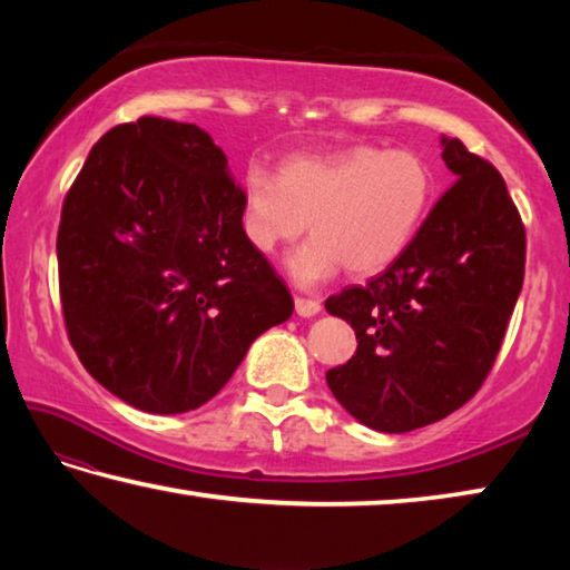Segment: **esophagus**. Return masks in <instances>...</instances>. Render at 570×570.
<instances>
[{"label":"esophagus","mask_w":570,"mask_h":570,"mask_svg":"<svg viewBox=\"0 0 570 570\" xmlns=\"http://www.w3.org/2000/svg\"><path fill=\"white\" fill-rule=\"evenodd\" d=\"M294 306H296V314H298V316H316V314L322 312V304L316 302V298L296 296V298H294Z\"/></svg>","instance_id":"esophagus-1"}]
</instances>
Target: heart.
Instances as JSON below:
<instances>
[{
	"mask_svg": "<svg viewBox=\"0 0 570 570\" xmlns=\"http://www.w3.org/2000/svg\"><path fill=\"white\" fill-rule=\"evenodd\" d=\"M435 193L430 163L410 148L352 146L326 156H294L278 176L250 166L240 230L258 254H274L304 234L286 258L298 286H316L344 266L372 276L392 266L428 216Z\"/></svg>",
	"mask_w": 570,
	"mask_h": 570,
	"instance_id": "obj_1",
	"label": "heart"
}]
</instances>
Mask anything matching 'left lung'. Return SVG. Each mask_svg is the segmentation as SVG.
Segmentation results:
<instances>
[{
  "instance_id": "obj_1",
  "label": "left lung",
  "mask_w": 570,
  "mask_h": 570,
  "mask_svg": "<svg viewBox=\"0 0 570 570\" xmlns=\"http://www.w3.org/2000/svg\"><path fill=\"white\" fill-rule=\"evenodd\" d=\"M442 160L458 180L404 254L324 304L356 334L326 384L380 432L424 428L475 397L523 288L525 226L503 176L458 138H442Z\"/></svg>"
}]
</instances>
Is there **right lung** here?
<instances>
[{
    "instance_id": "obj_1",
    "label": "right lung",
    "mask_w": 570,
    "mask_h": 570,
    "mask_svg": "<svg viewBox=\"0 0 570 570\" xmlns=\"http://www.w3.org/2000/svg\"><path fill=\"white\" fill-rule=\"evenodd\" d=\"M244 188L198 125L140 118L95 142L67 190L57 266L85 370L150 414L206 404L294 298L240 230Z\"/></svg>"
}]
</instances>
